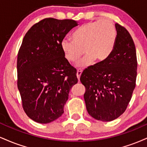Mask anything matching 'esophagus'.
<instances>
[{"instance_id":"obj_1","label":"esophagus","mask_w":147,"mask_h":147,"mask_svg":"<svg viewBox=\"0 0 147 147\" xmlns=\"http://www.w3.org/2000/svg\"><path fill=\"white\" fill-rule=\"evenodd\" d=\"M81 73H82V70H80V69H78L77 71V77L79 81V79H80V76L81 75Z\"/></svg>"}]
</instances>
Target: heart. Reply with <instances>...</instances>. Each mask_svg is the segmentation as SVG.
<instances>
[{
	"instance_id": "b5f03b06",
	"label": "heart",
	"mask_w": 147,
	"mask_h": 147,
	"mask_svg": "<svg viewBox=\"0 0 147 147\" xmlns=\"http://www.w3.org/2000/svg\"><path fill=\"white\" fill-rule=\"evenodd\" d=\"M116 30L109 20L92 21L81 25L72 34V40L64 38L61 48L65 57L75 62L83 54L86 55L77 63V66L86 68L94 60L97 62L105 61L114 48Z\"/></svg>"
}]
</instances>
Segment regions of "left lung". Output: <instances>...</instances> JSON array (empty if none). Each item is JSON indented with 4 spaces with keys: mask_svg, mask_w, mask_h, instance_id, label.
<instances>
[{
    "mask_svg": "<svg viewBox=\"0 0 147 147\" xmlns=\"http://www.w3.org/2000/svg\"><path fill=\"white\" fill-rule=\"evenodd\" d=\"M116 40L105 61L88 67L80 81L86 88L84 100L92 117L112 121L126 110L136 87L137 57L131 36L116 23Z\"/></svg>",
    "mask_w": 147,
    "mask_h": 147,
    "instance_id": "1",
    "label": "left lung"
}]
</instances>
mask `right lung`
<instances>
[{
    "label": "right lung",
    "mask_w": 147,
    "mask_h": 147,
    "mask_svg": "<svg viewBox=\"0 0 147 147\" xmlns=\"http://www.w3.org/2000/svg\"><path fill=\"white\" fill-rule=\"evenodd\" d=\"M77 25L73 20L48 18L35 23L23 38L18 53V88L23 109L37 123L59 118L78 81L77 70L61 48V40Z\"/></svg>",
    "instance_id": "obj_1"
}]
</instances>
